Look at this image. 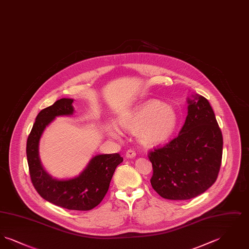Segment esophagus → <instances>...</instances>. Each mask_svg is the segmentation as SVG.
I'll list each match as a JSON object with an SVG mask.
<instances>
[{
	"instance_id": "34e87169",
	"label": "esophagus",
	"mask_w": 249,
	"mask_h": 249,
	"mask_svg": "<svg viewBox=\"0 0 249 249\" xmlns=\"http://www.w3.org/2000/svg\"><path fill=\"white\" fill-rule=\"evenodd\" d=\"M135 156H136V153H135V151L132 150V149H129V150L126 152V158H128V159H133Z\"/></svg>"
}]
</instances>
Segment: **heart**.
Returning <instances> with one entry per match:
<instances>
[{"label": "heart", "mask_w": 249, "mask_h": 249, "mask_svg": "<svg viewBox=\"0 0 249 249\" xmlns=\"http://www.w3.org/2000/svg\"><path fill=\"white\" fill-rule=\"evenodd\" d=\"M119 125L130 132H136L145 144L157 145L167 142L176 132L178 125L177 110L165 103L150 100L119 119ZM107 133L115 138L120 136L119 129L108 125Z\"/></svg>", "instance_id": "b5f03b06"}]
</instances>
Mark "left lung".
<instances>
[{"label": "left lung", "instance_id": "8db88e82", "mask_svg": "<svg viewBox=\"0 0 249 249\" xmlns=\"http://www.w3.org/2000/svg\"><path fill=\"white\" fill-rule=\"evenodd\" d=\"M188 116L178 137L148 154L152 188L164 199L190 200L215 182L223 137L213 109L201 95L188 98Z\"/></svg>", "mask_w": 249, "mask_h": 249}]
</instances>
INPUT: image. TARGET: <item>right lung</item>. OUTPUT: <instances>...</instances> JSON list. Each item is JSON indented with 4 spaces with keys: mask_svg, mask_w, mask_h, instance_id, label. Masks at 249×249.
<instances>
[{
    "mask_svg": "<svg viewBox=\"0 0 249 249\" xmlns=\"http://www.w3.org/2000/svg\"><path fill=\"white\" fill-rule=\"evenodd\" d=\"M72 103V99H60L37 115L27 140L26 153L32 183L42 198L69 210L88 211L105 198L115 170L123 158L119 153L97 155L78 177L70 179L59 180L48 175L39 158L40 138L56 117L73 114Z\"/></svg>",
    "mask_w": 249,
    "mask_h": 249,
    "instance_id": "1",
    "label": "right lung"
}]
</instances>
